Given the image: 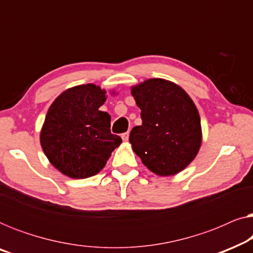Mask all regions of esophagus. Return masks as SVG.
Wrapping results in <instances>:
<instances>
[{
  "label": "esophagus",
  "instance_id": "obj_1",
  "mask_svg": "<svg viewBox=\"0 0 253 253\" xmlns=\"http://www.w3.org/2000/svg\"><path fill=\"white\" fill-rule=\"evenodd\" d=\"M129 134H130V132H124V133H122V139H123L124 141H127V139H129Z\"/></svg>",
  "mask_w": 253,
  "mask_h": 253
}]
</instances>
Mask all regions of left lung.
I'll return each instance as SVG.
<instances>
[{
	"instance_id": "obj_1",
	"label": "left lung",
	"mask_w": 253,
	"mask_h": 253,
	"mask_svg": "<svg viewBox=\"0 0 253 253\" xmlns=\"http://www.w3.org/2000/svg\"><path fill=\"white\" fill-rule=\"evenodd\" d=\"M143 124L132 127L133 152L151 171L175 175L196 158L202 144L200 117L184 89L160 78L131 89Z\"/></svg>"
}]
</instances>
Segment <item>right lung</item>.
<instances>
[{
    "label": "right lung",
    "mask_w": 253,
    "mask_h": 253,
    "mask_svg": "<svg viewBox=\"0 0 253 253\" xmlns=\"http://www.w3.org/2000/svg\"><path fill=\"white\" fill-rule=\"evenodd\" d=\"M106 92L94 84L79 85L58 95L40 133L42 150L55 168L71 178L94 176L122 143L110 132V115L99 110Z\"/></svg>",
    "instance_id": "obj_1"
}]
</instances>
